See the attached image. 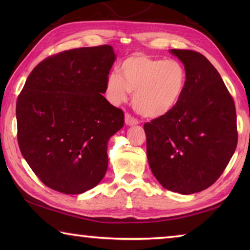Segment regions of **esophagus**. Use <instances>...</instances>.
<instances>
[{
	"instance_id": "obj_1",
	"label": "esophagus",
	"mask_w": 250,
	"mask_h": 250,
	"mask_svg": "<svg viewBox=\"0 0 250 250\" xmlns=\"http://www.w3.org/2000/svg\"><path fill=\"white\" fill-rule=\"evenodd\" d=\"M125 122L126 125H139V121L131 115H129V113H125Z\"/></svg>"
}]
</instances>
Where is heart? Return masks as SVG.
Instances as JSON below:
<instances>
[{
    "label": "heart",
    "instance_id": "heart-1",
    "mask_svg": "<svg viewBox=\"0 0 250 250\" xmlns=\"http://www.w3.org/2000/svg\"><path fill=\"white\" fill-rule=\"evenodd\" d=\"M186 71L179 62L134 54L105 79L104 94L118 105L133 94V107L141 116L158 119L170 113L183 96Z\"/></svg>",
    "mask_w": 250,
    "mask_h": 250
}]
</instances>
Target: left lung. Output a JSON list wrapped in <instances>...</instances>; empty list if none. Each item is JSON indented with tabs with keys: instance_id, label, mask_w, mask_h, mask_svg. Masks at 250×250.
Listing matches in <instances>:
<instances>
[{
	"instance_id": "left-lung-1",
	"label": "left lung",
	"mask_w": 250,
	"mask_h": 250,
	"mask_svg": "<svg viewBox=\"0 0 250 250\" xmlns=\"http://www.w3.org/2000/svg\"><path fill=\"white\" fill-rule=\"evenodd\" d=\"M188 76L180 103L145 125L151 171L168 191L201 192L217 181L237 146L236 109L221 75L202 54L170 49Z\"/></svg>"
}]
</instances>
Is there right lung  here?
Instances as JSON below:
<instances>
[{
	"label": "right lung",
	"mask_w": 250,
	"mask_h": 250,
	"mask_svg": "<svg viewBox=\"0 0 250 250\" xmlns=\"http://www.w3.org/2000/svg\"><path fill=\"white\" fill-rule=\"evenodd\" d=\"M116 54L109 45L66 50L40 62L16 103L23 158L49 188L82 194L108 168V141L125 124L104 98Z\"/></svg>",
	"instance_id": "right-lung-1"
}]
</instances>
